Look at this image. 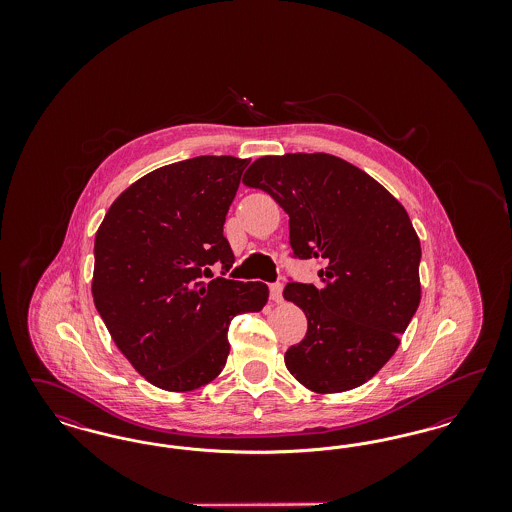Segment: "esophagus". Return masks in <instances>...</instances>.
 Masks as SVG:
<instances>
[{
  "label": "esophagus",
  "instance_id": "esophagus-1",
  "mask_svg": "<svg viewBox=\"0 0 512 512\" xmlns=\"http://www.w3.org/2000/svg\"><path fill=\"white\" fill-rule=\"evenodd\" d=\"M282 290H284V286H282L280 282L270 284V299H272L274 303H282Z\"/></svg>",
  "mask_w": 512,
  "mask_h": 512
}]
</instances>
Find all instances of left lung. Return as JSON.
Wrapping results in <instances>:
<instances>
[{"label":"left lung","mask_w":512,"mask_h":512,"mask_svg":"<svg viewBox=\"0 0 512 512\" xmlns=\"http://www.w3.org/2000/svg\"><path fill=\"white\" fill-rule=\"evenodd\" d=\"M290 217L299 259L322 263V286L288 282L284 299L307 334L284 361L315 393L368 382L399 347L420 303V240L405 207L370 174L328 153L265 155L245 171Z\"/></svg>","instance_id":"obj_1"}]
</instances>
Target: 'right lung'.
I'll return each instance as SVG.
<instances>
[{"mask_svg":"<svg viewBox=\"0 0 512 512\" xmlns=\"http://www.w3.org/2000/svg\"><path fill=\"white\" fill-rule=\"evenodd\" d=\"M249 159L201 155L155 169L122 192L94 242L92 295L115 345L149 384L192 391L215 380L236 315L259 313L267 284L215 278L232 267L222 234Z\"/></svg>","mask_w":512,"mask_h":512,"instance_id":"add662e5","label":"right lung"}]
</instances>
